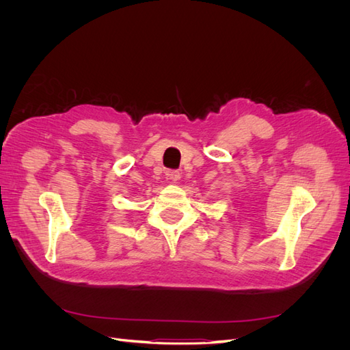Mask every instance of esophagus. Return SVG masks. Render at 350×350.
Instances as JSON below:
<instances>
[{"label": "esophagus", "instance_id": "esophagus-1", "mask_svg": "<svg viewBox=\"0 0 350 350\" xmlns=\"http://www.w3.org/2000/svg\"><path fill=\"white\" fill-rule=\"evenodd\" d=\"M166 178L169 179V181H172V183H176L179 178H181V174H179L178 171H166Z\"/></svg>", "mask_w": 350, "mask_h": 350}]
</instances>
